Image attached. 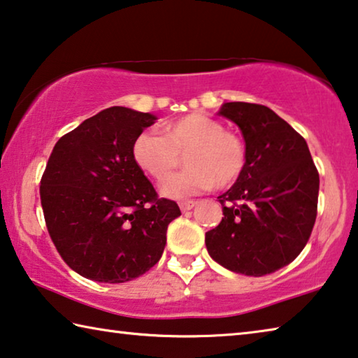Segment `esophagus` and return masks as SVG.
<instances>
[{"mask_svg":"<svg viewBox=\"0 0 358 358\" xmlns=\"http://www.w3.org/2000/svg\"><path fill=\"white\" fill-rule=\"evenodd\" d=\"M195 201H180L179 203V208H180V210H182V213H185V210H190L193 206H195Z\"/></svg>","mask_w":358,"mask_h":358,"instance_id":"34e87169","label":"esophagus"}]
</instances>
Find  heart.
<instances>
[{
	"instance_id": "heart-1",
	"label": "heart",
	"mask_w": 358,
	"mask_h": 358,
	"mask_svg": "<svg viewBox=\"0 0 358 358\" xmlns=\"http://www.w3.org/2000/svg\"><path fill=\"white\" fill-rule=\"evenodd\" d=\"M185 155L187 169L160 184V193L184 200L217 184L227 187L239 179L248 163V149L236 133L204 114H189L154 131L139 133L133 141L131 155L141 171L162 180Z\"/></svg>"
}]
</instances>
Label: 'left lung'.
Instances as JSON below:
<instances>
[{"label":"left lung","mask_w":358,"mask_h":358,"mask_svg":"<svg viewBox=\"0 0 358 358\" xmlns=\"http://www.w3.org/2000/svg\"><path fill=\"white\" fill-rule=\"evenodd\" d=\"M241 128L248 163L219 196L220 224L206 233L209 255L227 269L265 276L294 262L317 217L319 171L300 133L263 104L225 103Z\"/></svg>","instance_id":"1"}]
</instances>
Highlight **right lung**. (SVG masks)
Returning <instances> with one entry per match:
<instances>
[{"label": "right lung", "mask_w": 358, "mask_h": 358, "mask_svg": "<svg viewBox=\"0 0 358 358\" xmlns=\"http://www.w3.org/2000/svg\"><path fill=\"white\" fill-rule=\"evenodd\" d=\"M157 120L114 106L57 141L41 178L47 231L66 265L87 279L120 284L160 260L176 201L158 198L133 160V141Z\"/></svg>", "instance_id": "1"}]
</instances>
